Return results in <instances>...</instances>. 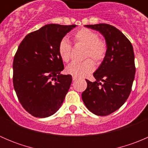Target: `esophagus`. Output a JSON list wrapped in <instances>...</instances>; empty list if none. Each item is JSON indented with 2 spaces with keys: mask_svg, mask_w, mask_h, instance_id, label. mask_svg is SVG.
Returning <instances> with one entry per match:
<instances>
[{
  "mask_svg": "<svg viewBox=\"0 0 148 148\" xmlns=\"http://www.w3.org/2000/svg\"><path fill=\"white\" fill-rule=\"evenodd\" d=\"M72 79H73V81H76V80L78 79V77H75V76H73V77H72Z\"/></svg>",
  "mask_w": 148,
  "mask_h": 148,
  "instance_id": "obj_1",
  "label": "esophagus"
}]
</instances>
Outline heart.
Masks as SVG:
<instances>
[{
	"label": "heart",
	"instance_id": "b5f03b06",
	"mask_svg": "<svg viewBox=\"0 0 148 148\" xmlns=\"http://www.w3.org/2000/svg\"><path fill=\"white\" fill-rule=\"evenodd\" d=\"M73 42L76 46L85 47L84 57L91 58L96 63L99 64L104 59L107 53V46L104 41L99 38L97 33L89 29L82 28L73 34L71 37ZM71 44L64 38L60 41L58 47V51L61 59L64 62H69L71 57ZM95 69V63L90 59H87L82 62H74L66 67V72L75 77H84L90 74Z\"/></svg>",
	"mask_w": 148,
	"mask_h": 148
}]
</instances>
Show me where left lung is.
<instances>
[{"label":"left lung","mask_w":148,"mask_h":148,"mask_svg":"<svg viewBox=\"0 0 148 148\" xmlns=\"http://www.w3.org/2000/svg\"><path fill=\"white\" fill-rule=\"evenodd\" d=\"M84 26L102 34L107 51L102 64L93 74L96 81L92 82L86 79L87 87L82 98L92 113L108 115L122 107L130 94L135 74L133 47L114 26L107 23Z\"/></svg>","instance_id":"left-lung-1"}]
</instances>
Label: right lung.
Returning a JSON list of instances; mask_svg holds the SVG:
<instances>
[{"instance_id": "right-lung-1", "label": "right lung", "mask_w": 148, "mask_h": 148, "mask_svg": "<svg viewBox=\"0 0 148 148\" xmlns=\"http://www.w3.org/2000/svg\"><path fill=\"white\" fill-rule=\"evenodd\" d=\"M76 25L47 24L28 34L13 59V86L18 100L31 115L44 118L58 111L72 82L61 74L60 41ZM54 81V83H52Z\"/></svg>"}]
</instances>
